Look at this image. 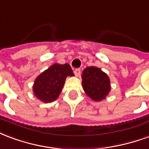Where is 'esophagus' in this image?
I'll use <instances>...</instances> for the list:
<instances>
[{"instance_id":"obj_1","label":"esophagus","mask_w":149,"mask_h":149,"mask_svg":"<svg viewBox=\"0 0 149 149\" xmlns=\"http://www.w3.org/2000/svg\"><path fill=\"white\" fill-rule=\"evenodd\" d=\"M74 74H75L77 77H79V75H80V74H81V70L80 69H75V70H74Z\"/></svg>"}]
</instances>
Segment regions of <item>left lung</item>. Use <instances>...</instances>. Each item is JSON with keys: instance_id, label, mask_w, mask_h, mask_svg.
<instances>
[{"instance_id": "1", "label": "left lung", "mask_w": 149, "mask_h": 149, "mask_svg": "<svg viewBox=\"0 0 149 149\" xmlns=\"http://www.w3.org/2000/svg\"><path fill=\"white\" fill-rule=\"evenodd\" d=\"M82 83L88 97L95 102L106 99L111 91L110 79L97 67H87L82 70Z\"/></svg>"}]
</instances>
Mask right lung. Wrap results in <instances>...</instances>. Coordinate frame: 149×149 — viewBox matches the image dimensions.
<instances>
[{"label":"right lung","mask_w":149,"mask_h":149,"mask_svg":"<svg viewBox=\"0 0 149 149\" xmlns=\"http://www.w3.org/2000/svg\"><path fill=\"white\" fill-rule=\"evenodd\" d=\"M74 75L68 63L53 64L35 80L32 86L35 96L44 103L54 102L61 93L67 77Z\"/></svg>","instance_id":"1"}]
</instances>
